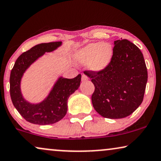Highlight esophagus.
<instances>
[{"instance_id":"obj_1","label":"esophagus","mask_w":161,"mask_h":161,"mask_svg":"<svg viewBox=\"0 0 161 161\" xmlns=\"http://www.w3.org/2000/svg\"><path fill=\"white\" fill-rule=\"evenodd\" d=\"M88 80V77H87L85 74H82V81L85 82V81H87Z\"/></svg>"}]
</instances>
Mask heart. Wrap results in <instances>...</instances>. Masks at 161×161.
<instances>
[{
    "label": "heart",
    "instance_id": "b5f03b06",
    "mask_svg": "<svg viewBox=\"0 0 161 161\" xmlns=\"http://www.w3.org/2000/svg\"><path fill=\"white\" fill-rule=\"evenodd\" d=\"M113 49L108 42H92L78 50L74 58L79 64H87L93 71H102L113 58Z\"/></svg>",
    "mask_w": 161,
    "mask_h": 161
}]
</instances>
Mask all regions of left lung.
Returning <instances> with one entry per match:
<instances>
[{
    "instance_id": "1",
    "label": "left lung",
    "mask_w": 161,
    "mask_h": 161,
    "mask_svg": "<svg viewBox=\"0 0 161 161\" xmlns=\"http://www.w3.org/2000/svg\"><path fill=\"white\" fill-rule=\"evenodd\" d=\"M114 44L113 58L105 69L84 71L95 86L91 97L94 109L112 119L127 117L140 106L148 78L140 49L126 39Z\"/></svg>"
}]
</instances>
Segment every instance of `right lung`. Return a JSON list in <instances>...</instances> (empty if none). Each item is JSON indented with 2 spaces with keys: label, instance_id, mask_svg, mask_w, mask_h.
<instances>
[{
  "label": "right lung",
  "instance_id": "right-lung-1",
  "mask_svg": "<svg viewBox=\"0 0 161 161\" xmlns=\"http://www.w3.org/2000/svg\"><path fill=\"white\" fill-rule=\"evenodd\" d=\"M62 42L38 44L23 53L17 59L10 74V96L14 108L23 119L31 124L46 125L60 121L66 115L68 99L79 88L81 74L74 79L60 77L46 99L39 104H31L23 98L20 91V80L23 73L36 59L46 52H51Z\"/></svg>",
  "mask_w": 161,
  "mask_h": 161
}]
</instances>
